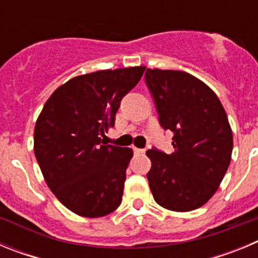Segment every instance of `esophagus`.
Wrapping results in <instances>:
<instances>
[{
    "label": "esophagus",
    "mask_w": 258,
    "mask_h": 258,
    "mask_svg": "<svg viewBox=\"0 0 258 258\" xmlns=\"http://www.w3.org/2000/svg\"><path fill=\"white\" fill-rule=\"evenodd\" d=\"M133 151H134V154H143V152H145V150L143 149H137V147H133Z\"/></svg>",
    "instance_id": "esophagus-1"
}]
</instances>
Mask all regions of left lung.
<instances>
[{"mask_svg":"<svg viewBox=\"0 0 258 258\" xmlns=\"http://www.w3.org/2000/svg\"><path fill=\"white\" fill-rule=\"evenodd\" d=\"M145 77L160 125L174 133L172 154L146 152L151 160L150 190L169 211L200 208L218 190L231 160L232 132L225 108L208 85L187 72L147 68Z\"/></svg>","mask_w":258,"mask_h":258,"instance_id":"obj_1","label":"left lung"}]
</instances>
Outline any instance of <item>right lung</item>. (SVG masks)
Wrapping results in <instances>:
<instances>
[{"instance_id":"add662e5","label":"right lung","mask_w":258,"mask_h":258,"mask_svg":"<svg viewBox=\"0 0 258 258\" xmlns=\"http://www.w3.org/2000/svg\"><path fill=\"white\" fill-rule=\"evenodd\" d=\"M146 67L103 70L68 80L50 95L35 126L36 159L46 184L71 212L103 217L121 204L129 147L104 146L122 98Z\"/></svg>"}]
</instances>
